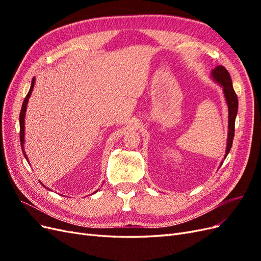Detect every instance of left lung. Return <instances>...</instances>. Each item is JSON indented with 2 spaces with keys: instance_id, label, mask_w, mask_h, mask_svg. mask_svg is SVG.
Masks as SVG:
<instances>
[{
  "instance_id": "8db88e82",
  "label": "left lung",
  "mask_w": 261,
  "mask_h": 261,
  "mask_svg": "<svg viewBox=\"0 0 261 261\" xmlns=\"http://www.w3.org/2000/svg\"><path fill=\"white\" fill-rule=\"evenodd\" d=\"M210 76L213 81L222 87L224 98L228 109V132H227V140H226V150H225V155H224V159H225L228 152H230L232 143H233L234 126H235L236 114H238V109H239V100H238V96H236V93L233 89L231 76L228 74L225 67L221 65L215 67L212 69ZM222 163L223 161L221 162L220 167L222 165Z\"/></svg>"
}]
</instances>
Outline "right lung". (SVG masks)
<instances>
[{
	"label": "right lung",
	"instance_id": "right-lung-1",
	"mask_svg": "<svg viewBox=\"0 0 261 261\" xmlns=\"http://www.w3.org/2000/svg\"><path fill=\"white\" fill-rule=\"evenodd\" d=\"M35 82H36V78L34 77L33 78V81H31V86H30V89H29V91H28V93H27V96H26V98H25V100H23V102H22V106H21V110H20V114H19V126H20V132H19V137H20V146H21V150H22V153H23V156L26 158V160L28 161V156H27V154H26V152H25V149H23V141H25V116H26V111H27V105H28V101H29V98H30V96H31V93H33V89H34V86H35ZM29 163V162H28ZM40 181V180H39ZM41 183V181H40ZM42 184V183H41ZM42 186H44L43 184H42ZM46 189H49L48 187L46 186H44ZM99 191V189H97L96 192L94 193H97ZM93 193V194H94Z\"/></svg>",
	"mask_w": 261,
	"mask_h": 261
}]
</instances>
